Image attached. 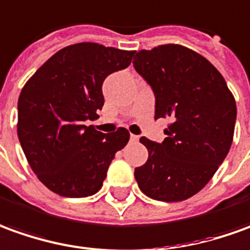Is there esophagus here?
<instances>
[{"mask_svg": "<svg viewBox=\"0 0 250 250\" xmlns=\"http://www.w3.org/2000/svg\"><path fill=\"white\" fill-rule=\"evenodd\" d=\"M130 142H132V143H137V142H139V136L130 135Z\"/></svg>", "mask_w": 250, "mask_h": 250, "instance_id": "1", "label": "esophagus"}]
</instances>
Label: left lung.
Masks as SVG:
<instances>
[{
	"instance_id": "8db88e82",
	"label": "left lung",
	"mask_w": 250,
	"mask_h": 250,
	"mask_svg": "<svg viewBox=\"0 0 250 250\" xmlns=\"http://www.w3.org/2000/svg\"><path fill=\"white\" fill-rule=\"evenodd\" d=\"M133 60L154 89L155 120H171L162 143L140 139L148 159L135 168V178L154 200H187L207 185L229 154L235 99L219 70L185 46L168 43L140 50Z\"/></svg>"
}]
</instances>
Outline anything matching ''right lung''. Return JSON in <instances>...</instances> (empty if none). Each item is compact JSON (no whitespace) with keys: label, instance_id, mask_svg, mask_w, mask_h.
Instances as JSON below:
<instances>
[{"label":"right lung","instance_id":"add662e5","mask_svg":"<svg viewBox=\"0 0 250 250\" xmlns=\"http://www.w3.org/2000/svg\"><path fill=\"white\" fill-rule=\"evenodd\" d=\"M135 51L83 42L57 51L20 92L17 136L28 165L44 187L63 197H87L129 142L128 129L104 135L84 125L102 110L103 80L125 69Z\"/></svg>","mask_w":250,"mask_h":250}]
</instances>
